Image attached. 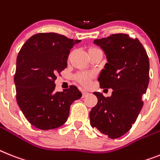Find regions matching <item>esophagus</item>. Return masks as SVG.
Here are the masks:
<instances>
[{
  "label": "esophagus",
  "mask_w": 160,
  "mask_h": 160,
  "mask_svg": "<svg viewBox=\"0 0 160 160\" xmlns=\"http://www.w3.org/2000/svg\"><path fill=\"white\" fill-rule=\"evenodd\" d=\"M89 94L87 91H82V97H85L86 96H88Z\"/></svg>",
  "instance_id": "obj_1"
}]
</instances>
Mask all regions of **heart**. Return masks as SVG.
I'll return each mask as SVG.
<instances>
[{
    "instance_id": "heart-1",
    "label": "heart",
    "mask_w": 160,
    "mask_h": 160,
    "mask_svg": "<svg viewBox=\"0 0 160 160\" xmlns=\"http://www.w3.org/2000/svg\"><path fill=\"white\" fill-rule=\"evenodd\" d=\"M96 48H95V47H91V48H89V50H88V52L93 51V50H96ZM90 78H91V76L88 74H78L77 76V79L78 80L79 82H81L82 85L85 86L89 84Z\"/></svg>"
}]
</instances>
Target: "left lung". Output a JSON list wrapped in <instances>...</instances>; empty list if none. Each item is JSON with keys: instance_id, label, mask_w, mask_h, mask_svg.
<instances>
[{"instance_id": "obj_1", "label": "left lung", "mask_w": 160, "mask_h": 160, "mask_svg": "<svg viewBox=\"0 0 160 160\" xmlns=\"http://www.w3.org/2000/svg\"><path fill=\"white\" fill-rule=\"evenodd\" d=\"M107 63L98 77L101 88H111V96L94 92L97 105L90 112V122L111 139L122 137L136 122L143 106L142 95L149 84L150 62L137 39L122 33L96 39Z\"/></svg>"}]
</instances>
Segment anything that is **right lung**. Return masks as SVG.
<instances>
[{"mask_svg": "<svg viewBox=\"0 0 160 160\" xmlns=\"http://www.w3.org/2000/svg\"><path fill=\"white\" fill-rule=\"evenodd\" d=\"M80 40L47 32L25 42L16 59L14 84L18 107L28 121L41 130L65 123L72 103L82 97L75 86L55 92V74L67 67L70 50Z\"/></svg>", "mask_w": 160, "mask_h": 160, "instance_id": "1", "label": "right lung"}]
</instances>
